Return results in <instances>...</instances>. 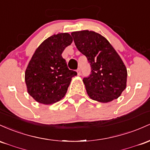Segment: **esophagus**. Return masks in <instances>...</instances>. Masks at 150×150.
Instances as JSON below:
<instances>
[{"label": "esophagus", "mask_w": 150, "mask_h": 150, "mask_svg": "<svg viewBox=\"0 0 150 150\" xmlns=\"http://www.w3.org/2000/svg\"><path fill=\"white\" fill-rule=\"evenodd\" d=\"M76 71H77V75L80 76V75H81V69H80L79 68L78 69L76 70Z\"/></svg>", "instance_id": "obj_1"}]
</instances>
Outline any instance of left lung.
Instances as JSON below:
<instances>
[{"mask_svg":"<svg viewBox=\"0 0 150 150\" xmlns=\"http://www.w3.org/2000/svg\"><path fill=\"white\" fill-rule=\"evenodd\" d=\"M71 35L91 67V74L83 80L90 98L105 103L120 97L127 86V71L113 47L106 38L93 31L81 30Z\"/></svg>","mask_w":150,"mask_h":150,"instance_id":"8db88e82","label":"left lung"}]
</instances>
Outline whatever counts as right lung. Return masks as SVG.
<instances>
[{"label": "right lung", "instance_id": "right-lung-1", "mask_svg": "<svg viewBox=\"0 0 150 150\" xmlns=\"http://www.w3.org/2000/svg\"><path fill=\"white\" fill-rule=\"evenodd\" d=\"M73 42L69 33H58L44 40L30 60L25 72L28 93L40 103L51 105L66 95L72 77L62 54Z\"/></svg>", "mask_w": 150, "mask_h": 150}]
</instances>
